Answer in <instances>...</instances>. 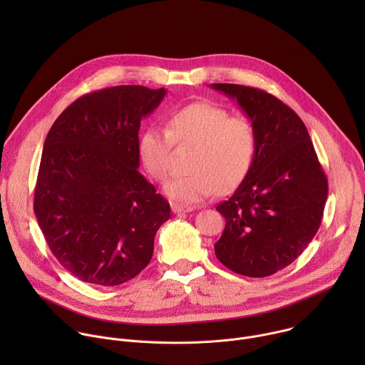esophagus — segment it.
Instances as JSON below:
<instances>
[{
    "instance_id": "1",
    "label": "esophagus",
    "mask_w": 365,
    "mask_h": 365,
    "mask_svg": "<svg viewBox=\"0 0 365 365\" xmlns=\"http://www.w3.org/2000/svg\"><path fill=\"white\" fill-rule=\"evenodd\" d=\"M195 210V206L190 205H179V203H172V211L175 214H182V212H192Z\"/></svg>"
}]
</instances>
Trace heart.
Returning <instances> with one entry per match:
<instances>
[{
    "label": "heart",
    "mask_w": 365,
    "mask_h": 365,
    "mask_svg": "<svg viewBox=\"0 0 365 365\" xmlns=\"http://www.w3.org/2000/svg\"><path fill=\"white\" fill-rule=\"evenodd\" d=\"M193 145L189 175L165 186V193L182 203H195L220 192L235 189L255 162L258 138L252 123L231 117L212 102H195L176 111L168 130L150 127L138 143L140 158L148 175L166 182L172 172L173 144Z\"/></svg>",
    "instance_id": "obj_1"
}]
</instances>
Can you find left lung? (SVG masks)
Here are the masks:
<instances>
[{
  "label": "left lung",
  "instance_id": "obj_1",
  "mask_svg": "<svg viewBox=\"0 0 365 365\" xmlns=\"http://www.w3.org/2000/svg\"><path fill=\"white\" fill-rule=\"evenodd\" d=\"M212 89L237 99L257 131L255 162L217 211L225 230L215 255L230 270L267 277L287 267L314 240L324 217L328 179L307 128L272 93L235 83Z\"/></svg>",
  "mask_w": 365,
  "mask_h": 365
}]
</instances>
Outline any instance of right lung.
<instances>
[{"label": "right lung", "instance_id": "obj_1", "mask_svg": "<svg viewBox=\"0 0 365 365\" xmlns=\"http://www.w3.org/2000/svg\"><path fill=\"white\" fill-rule=\"evenodd\" d=\"M166 89L121 85L78 98L51 125L34 214L58 262L98 286L134 279L151 259L169 202L138 172L141 120Z\"/></svg>", "mask_w": 365, "mask_h": 365}]
</instances>
